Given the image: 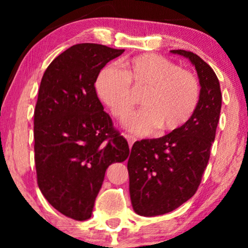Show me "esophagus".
Wrapping results in <instances>:
<instances>
[{"instance_id": "esophagus-1", "label": "esophagus", "mask_w": 248, "mask_h": 248, "mask_svg": "<svg viewBox=\"0 0 248 248\" xmlns=\"http://www.w3.org/2000/svg\"><path fill=\"white\" fill-rule=\"evenodd\" d=\"M124 137L126 138V140L128 142V145H130V148H132V145H133L134 142L137 141V138L133 137V135H131V134H125Z\"/></svg>"}]
</instances>
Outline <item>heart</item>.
Wrapping results in <instances>:
<instances>
[{
	"label": "heart",
	"mask_w": 248,
	"mask_h": 248,
	"mask_svg": "<svg viewBox=\"0 0 248 248\" xmlns=\"http://www.w3.org/2000/svg\"><path fill=\"white\" fill-rule=\"evenodd\" d=\"M98 97L117 120L128 117L137 104L133 90L143 93L144 108L126 122L130 130L141 134L172 132L186 125L200 101V83L191 71L155 54H142L124 61L122 71L105 67L98 74Z\"/></svg>",
	"instance_id": "obj_1"
}]
</instances>
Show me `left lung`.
I'll list each match as a JSON object with an SVG mask.
<instances>
[{"label": "left lung", "instance_id": "8db88e82", "mask_svg": "<svg viewBox=\"0 0 248 248\" xmlns=\"http://www.w3.org/2000/svg\"><path fill=\"white\" fill-rule=\"evenodd\" d=\"M170 52L191 61L201 93L187 124L162 138L137 141L131 149V201L134 211L144 217L170 212L195 194L209 162L221 110V90L211 66L189 50Z\"/></svg>", "mask_w": 248, "mask_h": 248}]
</instances>
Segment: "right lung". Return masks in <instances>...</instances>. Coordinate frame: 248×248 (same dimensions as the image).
<instances>
[{
  "label": "right lung",
  "mask_w": 248,
  "mask_h": 248,
  "mask_svg": "<svg viewBox=\"0 0 248 248\" xmlns=\"http://www.w3.org/2000/svg\"><path fill=\"white\" fill-rule=\"evenodd\" d=\"M123 53L77 44L49 64L40 82L33 114L37 183L50 205L78 221L91 217L108 166L130 155L94 88L100 70Z\"/></svg>",
  "instance_id": "obj_1"
}]
</instances>
